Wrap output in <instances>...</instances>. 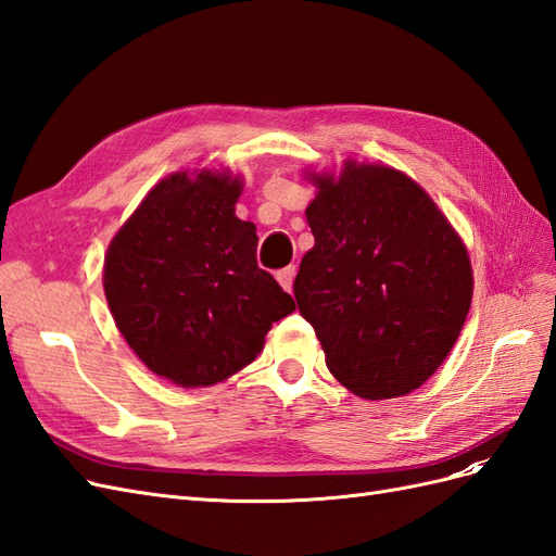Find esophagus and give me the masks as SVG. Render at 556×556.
Returning <instances> with one entry per match:
<instances>
[{"label": "esophagus", "mask_w": 556, "mask_h": 556, "mask_svg": "<svg viewBox=\"0 0 556 556\" xmlns=\"http://www.w3.org/2000/svg\"><path fill=\"white\" fill-rule=\"evenodd\" d=\"M294 276H296V266H285V268H280V271L276 274L278 282H280V288H282L285 292H292Z\"/></svg>", "instance_id": "obj_1"}]
</instances>
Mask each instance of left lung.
Segmentation results:
<instances>
[{
	"label": "left lung",
	"mask_w": 556,
	"mask_h": 556,
	"mask_svg": "<svg viewBox=\"0 0 556 556\" xmlns=\"http://www.w3.org/2000/svg\"><path fill=\"white\" fill-rule=\"evenodd\" d=\"M315 245L294 280L331 376L364 399L427 382L466 323L473 271L459 233L419 185L392 166L345 162L311 174Z\"/></svg>",
	"instance_id": "left-lung-1"
}]
</instances>
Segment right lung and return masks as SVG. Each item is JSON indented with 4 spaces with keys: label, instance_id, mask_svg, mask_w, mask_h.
<instances>
[{
    "label": "right lung",
    "instance_id": "obj_1",
    "mask_svg": "<svg viewBox=\"0 0 556 556\" xmlns=\"http://www.w3.org/2000/svg\"><path fill=\"white\" fill-rule=\"evenodd\" d=\"M239 176L178 172L160 180L115 233L104 294L137 357L180 387L241 371L296 306L257 266L255 225L239 220Z\"/></svg>",
    "mask_w": 556,
    "mask_h": 556
}]
</instances>
